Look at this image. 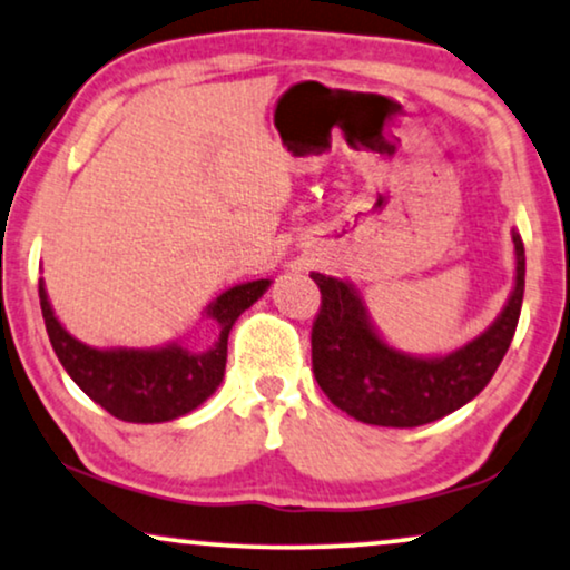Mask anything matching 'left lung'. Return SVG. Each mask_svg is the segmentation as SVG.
<instances>
[{
    "label": "left lung",
    "mask_w": 570,
    "mask_h": 570,
    "mask_svg": "<svg viewBox=\"0 0 570 570\" xmlns=\"http://www.w3.org/2000/svg\"><path fill=\"white\" fill-rule=\"evenodd\" d=\"M515 279L497 320L446 354H410L383 338L351 279L312 272L322 308L312 330L320 389L338 410L367 425L417 428L446 417L487 389L508 354L525 285L523 240L512 229Z\"/></svg>",
    "instance_id": "8db88e82"
}]
</instances>
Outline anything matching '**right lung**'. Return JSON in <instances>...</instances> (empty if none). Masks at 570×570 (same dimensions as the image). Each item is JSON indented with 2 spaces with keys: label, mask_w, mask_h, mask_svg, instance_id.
<instances>
[{
  "label": "right lung",
  "mask_w": 570,
  "mask_h": 570,
  "mask_svg": "<svg viewBox=\"0 0 570 570\" xmlns=\"http://www.w3.org/2000/svg\"><path fill=\"white\" fill-rule=\"evenodd\" d=\"M272 279H253L219 293L203 308V320L219 330L208 348H189L171 341L156 348H97L70 335L49 304L39 279V304L49 343L73 383L95 404L124 423H168L206 402L224 381L229 330L237 317L269 291Z\"/></svg>",
  "instance_id": "1"
}]
</instances>
